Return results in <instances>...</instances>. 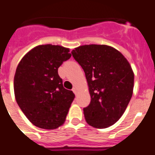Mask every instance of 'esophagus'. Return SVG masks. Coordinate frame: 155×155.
I'll return each instance as SVG.
<instances>
[{
    "label": "esophagus",
    "instance_id": "obj_1",
    "mask_svg": "<svg viewBox=\"0 0 155 155\" xmlns=\"http://www.w3.org/2000/svg\"><path fill=\"white\" fill-rule=\"evenodd\" d=\"M72 91L74 92V94H76V93H77V89H76V87L72 88Z\"/></svg>",
    "mask_w": 155,
    "mask_h": 155
}]
</instances>
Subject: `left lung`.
<instances>
[{
    "instance_id": "1",
    "label": "left lung",
    "mask_w": 155,
    "mask_h": 155,
    "mask_svg": "<svg viewBox=\"0 0 155 155\" xmlns=\"http://www.w3.org/2000/svg\"><path fill=\"white\" fill-rule=\"evenodd\" d=\"M85 72L91 102L84 109L86 121L106 128L117 121L133 93L134 73L121 53L106 45H85L71 51Z\"/></svg>"
}]
</instances>
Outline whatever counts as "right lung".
<instances>
[{"instance_id":"add662e5","label":"right lung","mask_w":155,"mask_h":155,"mask_svg":"<svg viewBox=\"0 0 155 155\" xmlns=\"http://www.w3.org/2000/svg\"><path fill=\"white\" fill-rule=\"evenodd\" d=\"M61 45H38L19 63L14 76L18 106L36 127L55 129L65 121L75 94L63 87L58 68L71 58Z\"/></svg>"}]
</instances>
